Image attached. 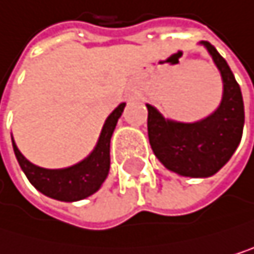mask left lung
<instances>
[{"instance_id": "1", "label": "left lung", "mask_w": 254, "mask_h": 254, "mask_svg": "<svg viewBox=\"0 0 254 254\" xmlns=\"http://www.w3.org/2000/svg\"><path fill=\"white\" fill-rule=\"evenodd\" d=\"M203 45L218 66L224 94L217 112L203 121L183 124L165 121L150 104L148 139L156 157L168 170L186 177H209L220 171L241 142L244 128V103L239 84L224 57L207 41Z\"/></svg>"}]
</instances>
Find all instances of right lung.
Masks as SVG:
<instances>
[{
    "label": "right lung",
    "mask_w": 254,
    "mask_h": 254,
    "mask_svg": "<svg viewBox=\"0 0 254 254\" xmlns=\"http://www.w3.org/2000/svg\"><path fill=\"white\" fill-rule=\"evenodd\" d=\"M124 107L126 103H121L109 115V118L103 126L98 144L95 150L91 153V156L69 168L45 170L41 167H36V165L28 162L21 154V151L13 142V137H11L15 156L30 183L37 191H41L42 194L60 201H77L97 192L109 174L110 137L117 127L118 118L121 117Z\"/></svg>",
    "instance_id": "1"
}]
</instances>
